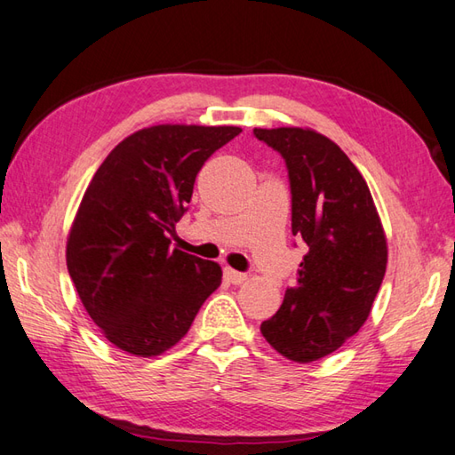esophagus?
<instances>
[{"instance_id":"1","label":"esophagus","mask_w":455,"mask_h":455,"mask_svg":"<svg viewBox=\"0 0 455 455\" xmlns=\"http://www.w3.org/2000/svg\"><path fill=\"white\" fill-rule=\"evenodd\" d=\"M225 276L228 283H233V284H244L246 280H249V276H246L244 272H238L233 268H225Z\"/></svg>"}]
</instances>
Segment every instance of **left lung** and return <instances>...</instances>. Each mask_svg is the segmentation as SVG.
<instances>
[{"label": "left lung", "mask_w": 455, "mask_h": 455, "mask_svg": "<svg viewBox=\"0 0 455 455\" xmlns=\"http://www.w3.org/2000/svg\"><path fill=\"white\" fill-rule=\"evenodd\" d=\"M286 161L292 235L308 246L296 284L260 332L284 358L308 364L336 352L370 316L387 264L386 233L360 171L312 129H254Z\"/></svg>", "instance_id": "obj_1"}]
</instances>
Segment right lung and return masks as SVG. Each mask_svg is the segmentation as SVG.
<instances>
[{"instance_id": "obj_1", "label": "right lung", "mask_w": 455, "mask_h": 455, "mask_svg": "<svg viewBox=\"0 0 455 455\" xmlns=\"http://www.w3.org/2000/svg\"><path fill=\"white\" fill-rule=\"evenodd\" d=\"M241 127L153 125L113 148L68 236V270L87 314L119 350L161 356L217 291V262L171 249L209 156Z\"/></svg>"}]
</instances>
